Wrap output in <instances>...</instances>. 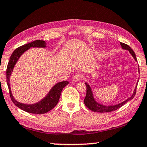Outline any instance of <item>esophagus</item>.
Listing matches in <instances>:
<instances>
[{"mask_svg":"<svg viewBox=\"0 0 147 147\" xmlns=\"http://www.w3.org/2000/svg\"><path fill=\"white\" fill-rule=\"evenodd\" d=\"M82 78V75L80 74L79 73H77L76 74H75L73 76V81L74 82H79L80 80Z\"/></svg>","mask_w":147,"mask_h":147,"instance_id":"esophagus-1","label":"esophagus"}]
</instances>
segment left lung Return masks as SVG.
I'll list each match as a JSON object with an SVG mask.
<instances>
[{"instance_id": "8db88e82", "label": "left lung", "mask_w": 147, "mask_h": 147, "mask_svg": "<svg viewBox=\"0 0 147 147\" xmlns=\"http://www.w3.org/2000/svg\"><path fill=\"white\" fill-rule=\"evenodd\" d=\"M120 43H121V45L122 46V48L129 51L130 54L134 57V58L135 59V60H137L135 53H134L133 50L131 49V47H129L128 45L123 43H121V42ZM86 85L87 92H86V96L85 97V99H84V104H85V105L87 106V108H88V109H89L90 110L93 111H96V112H100V113H105V112H111V111H113L117 110V109H118L119 108H120L121 107L123 106L124 104H125L126 102H127L130 100L131 99H132L136 95V88H137V86H138V83H137L136 89H134L133 94L130 96V98H128L127 100H126L125 101L123 102H121L119 104H117V105L108 106H103V105H102V104H100L98 102H96L94 100V99L93 98V93H92V91L91 89V88L89 87V86L87 83H86Z\"/></svg>"}]
</instances>
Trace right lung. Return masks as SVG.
Returning a JSON list of instances; mask_svg holds the SVG:
<instances>
[{"instance_id":"obj_1","label":"right lung","mask_w":147,"mask_h":147,"mask_svg":"<svg viewBox=\"0 0 147 147\" xmlns=\"http://www.w3.org/2000/svg\"><path fill=\"white\" fill-rule=\"evenodd\" d=\"M46 47V43L44 41L42 40H36L33 42H31L30 43H27L22 45L21 47L17 48L13 52V53L10 56L9 60L8 62V66L6 69V82L8 84L9 89V93L12 102L16 106L18 107L20 109H23L24 111H26L28 113H36V114H42L45 113L48 111H51L52 109L54 108L58 104L59 97H60L61 93L63 88L65 86H66L69 84L67 81L61 82L56 84L54 86L49 94H47L45 98H44L43 100L39 102L38 103L32 105H28V104H24L22 103H19L18 102L15 100L13 96H12L10 85H9V76L11 73V71H13L14 65H16V62L18 60L19 57L21 56L24 52H25L26 50L30 48V47Z\"/></svg>"}]
</instances>
